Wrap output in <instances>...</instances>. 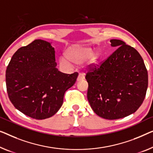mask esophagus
I'll return each mask as SVG.
<instances>
[{
    "mask_svg": "<svg viewBox=\"0 0 153 153\" xmlns=\"http://www.w3.org/2000/svg\"><path fill=\"white\" fill-rule=\"evenodd\" d=\"M84 77L83 75L79 74L78 77H77V81L79 82V81H81V80H82V79H84Z\"/></svg>",
    "mask_w": 153,
    "mask_h": 153,
    "instance_id": "esophagus-1",
    "label": "esophagus"
}]
</instances>
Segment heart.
Segmentation results:
<instances>
[{
    "label": "heart",
    "instance_id": "b5f03b06",
    "mask_svg": "<svg viewBox=\"0 0 153 153\" xmlns=\"http://www.w3.org/2000/svg\"><path fill=\"white\" fill-rule=\"evenodd\" d=\"M66 56L67 57L62 56L59 59V63L62 67H71L72 62L77 65L82 63L86 70H92L98 67L100 64V51H93L92 47L86 45H73L67 49Z\"/></svg>",
    "mask_w": 153,
    "mask_h": 153
}]
</instances>
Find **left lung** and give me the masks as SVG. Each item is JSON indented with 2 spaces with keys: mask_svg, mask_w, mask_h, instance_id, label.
I'll return each mask as SVG.
<instances>
[{
  "mask_svg": "<svg viewBox=\"0 0 153 153\" xmlns=\"http://www.w3.org/2000/svg\"><path fill=\"white\" fill-rule=\"evenodd\" d=\"M110 42L117 49L85 78L93 111L104 119L117 120L134 113L142 105L148 88V72L136 49L122 40Z\"/></svg>",
  "mask_w": 153,
  "mask_h": 153,
  "instance_id": "1",
  "label": "left lung"
}]
</instances>
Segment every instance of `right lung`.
Returning <instances> with one entry per match:
<instances>
[{"mask_svg":"<svg viewBox=\"0 0 153 153\" xmlns=\"http://www.w3.org/2000/svg\"><path fill=\"white\" fill-rule=\"evenodd\" d=\"M56 66L51 42L38 39L18 49L5 75L9 98L16 108L36 120L58 112L78 74H62Z\"/></svg>","mask_w":153,"mask_h":153,"instance_id":"right-lung-1","label":"right lung"}]
</instances>
